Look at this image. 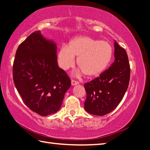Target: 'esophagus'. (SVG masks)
<instances>
[{
  "label": "esophagus",
  "mask_w": 150,
  "mask_h": 150,
  "mask_svg": "<svg viewBox=\"0 0 150 150\" xmlns=\"http://www.w3.org/2000/svg\"><path fill=\"white\" fill-rule=\"evenodd\" d=\"M79 84L78 81H76L75 80H72L71 81V85L72 86H75V85H77V84Z\"/></svg>",
  "instance_id": "1"
}]
</instances>
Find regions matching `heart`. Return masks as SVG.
Masks as SVG:
<instances>
[{"mask_svg":"<svg viewBox=\"0 0 150 150\" xmlns=\"http://www.w3.org/2000/svg\"><path fill=\"white\" fill-rule=\"evenodd\" d=\"M77 64L88 77H97L105 69L112 57V48L108 42L87 36L76 37L69 45H63L58 54L59 67L64 70L73 67L75 57Z\"/></svg>","mask_w":150,"mask_h":150,"instance_id":"1","label":"heart"}]
</instances>
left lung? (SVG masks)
I'll return each instance as SVG.
<instances>
[{
    "label": "left lung",
    "instance_id": "left-lung-1",
    "mask_svg": "<svg viewBox=\"0 0 150 150\" xmlns=\"http://www.w3.org/2000/svg\"><path fill=\"white\" fill-rule=\"evenodd\" d=\"M115 60L110 67L84 84L87 112L102 116L115 110L123 98L130 81V65L126 51L114 40Z\"/></svg>",
    "mask_w": 150,
    "mask_h": 150
}]
</instances>
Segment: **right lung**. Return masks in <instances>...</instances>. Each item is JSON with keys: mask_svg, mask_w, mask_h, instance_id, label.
<instances>
[{"mask_svg": "<svg viewBox=\"0 0 150 150\" xmlns=\"http://www.w3.org/2000/svg\"><path fill=\"white\" fill-rule=\"evenodd\" d=\"M57 45L40 31L21 43L13 65V79L23 102L34 112L47 116L61 108L71 86L67 73L57 62Z\"/></svg>", "mask_w": 150, "mask_h": 150, "instance_id": "obj_1", "label": "right lung"}]
</instances>
